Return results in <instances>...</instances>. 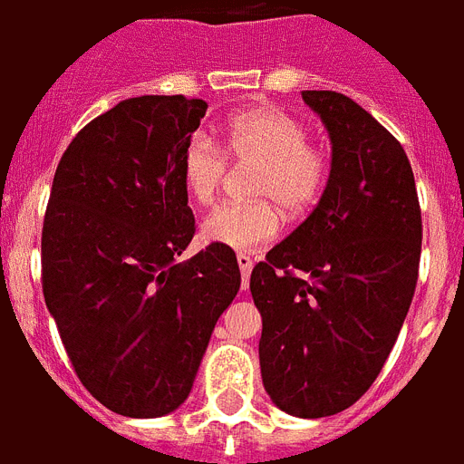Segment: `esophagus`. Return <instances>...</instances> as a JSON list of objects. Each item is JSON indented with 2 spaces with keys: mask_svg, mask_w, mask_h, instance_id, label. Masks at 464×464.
I'll return each mask as SVG.
<instances>
[{
  "mask_svg": "<svg viewBox=\"0 0 464 464\" xmlns=\"http://www.w3.org/2000/svg\"><path fill=\"white\" fill-rule=\"evenodd\" d=\"M237 263H239V270H242V287L246 290L249 287L251 268H254V261H251L249 254H237Z\"/></svg>",
  "mask_w": 464,
  "mask_h": 464,
  "instance_id": "1",
  "label": "esophagus"
}]
</instances>
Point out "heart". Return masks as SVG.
Masks as SVG:
<instances>
[{
  "label": "heart",
  "mask_w": 464,
  "mask_h": 464,
  "mask_svg": "<svg viewBox=\"0 0 464 464\" xmlns=\"http://www.w3.org/2000/svg\"><path fill=\"white\" fill-rule=\"evenodd\" d=\"M220 143L194 133L179 160L181 184L194 206L218 198L227 156L235 162H256L251 179L254 201L222 203L203 220L201 237L235 251H256L283 229V206L296 215L309 210L328 184V158L309 140V129L283 107L251 105L229 117L220 129ZM225 150L224 154L221 150Z\"/></svg>",
  "instance_id": "heart-1"
}]
</instances>
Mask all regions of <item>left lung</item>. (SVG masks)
I'll return each mask as SVG.
<instances>
[{"label":"left lung","instance_id":"obj_1","mask_svg":"<svg viewBox=\"0 0 464 464\" xmlns=\"http://www.w3.org/2000/svg\"><path fill=\"white\" fill-rule=\"evenodd\" d=\"M333 146L321 201L251 273L266 392L318 420L354 405L383 369L412 304L421 210L405 150L343 92L304 91Z\"/></svg>","mask_w":464,"mask_h":464}]
</instances>
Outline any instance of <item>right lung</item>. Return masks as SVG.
Masks as SVG:
<instances>
[{"instance_id": "add662e5", "label": "right lung", "mask_w": 464, "mask_h": 464, "mask_svg": "<svg viewBox=\"0 0 464 464\" xmlns=\"http://www.w3.org/2000/svg\"><path fill=\"white\" fill-rule=\"evenodd\" d=\"M208 105L140 95L85 124L62 155L43 222V295L73 372L136 420L188 398L218 318L239 292L235 251L194 237L179 160Z\"/></svg>"}]
</instances>
